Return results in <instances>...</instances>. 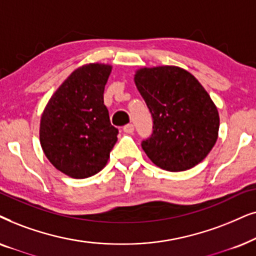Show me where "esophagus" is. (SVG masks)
I'll return each mask as SVG.
<instances>
[{
  "instance_id": "34e87169",
  "label": "esophagus",
  "mask_w": 256,
  "mask_h": 256,
  "mask_svg": "<svg viewBox=\"0 0 256 256\" xmlns=\"http://www.w3.org/2000/svg\"><path fill=\"white\" fill-rule=\"evenodd\" d=\"M122 131H124L125 134H134V126L132 125V124H128V125H125V126H124V128H122Z\"/></svg>"
}]
</instances>
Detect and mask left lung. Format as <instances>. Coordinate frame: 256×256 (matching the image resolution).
Returning <instances> with one entry per match:
<instances>
[{
	"label": "left lung",
	"instance_id": "8db88e82",
	"mask_svg": "<svg viewBox=\"0 0 256 256\" xmlns=\"http://www.w3.org/2000/svg\"><path fill=\"white\" fill-rule=\"evenodd\" d=\"M134 83L153 118V134L142 148L158 168L186 171L216 145L220 118L200 82L176 66L140 68Z\"/></svg>",
	"mask_w": 256,
	"mask_h": 256
}]
</instances>
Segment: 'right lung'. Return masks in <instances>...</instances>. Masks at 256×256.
I'll return each instance as SVG.
<instances>
[{
    "label": "right lung",
    "mask_w": 256,
    "mask_h": 256,
    "mask_svg": "<svg viewBox=\"0 0 256 256\" xmlns=\"http://www.w3.org/2000/svg\"><path fill=\"white\" fill-rule=\"evenodd\" d=\"M111 64H84L70 74L44 108L40 142L48 160L64 174L84 179L108 164L117 142L104 105Z\"/></svg>",
    "instance_id": "right-lung-1"
}]
</instances>
